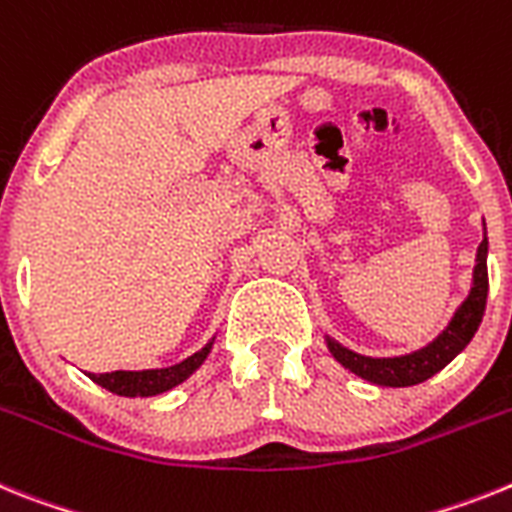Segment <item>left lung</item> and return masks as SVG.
<instances>
[{
    "label": "left lung",
    "instance_id": "8db88e82",
    "mask_svg": "<svg viewBox=\"0 0 512 512\" xmlns=\"http://www.w3.org/2000/svg\"><path fill=\"white\" fill-rule=\"evenodd\" d=\"M487 288H490V281H487V226H484L482 244L477 247V260H474V270H471L469 293L459 304V309L453 311L446 327L428 345H422L412 353L376 358V355L355 353L330 335H324V342H327L332 358L342 368H348L350 373H355L358 379L368 381V384L391 386V389L422 384L438 371H443L469 345L484 317Z\"/></svg>",
    "mask_w": 512,
    "mask_h": 512
}]
</instances>
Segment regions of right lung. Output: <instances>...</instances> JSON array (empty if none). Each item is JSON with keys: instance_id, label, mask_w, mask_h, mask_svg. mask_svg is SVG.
<instances>
[{"instance_id": "right-lung-1", "label": "right lung", "mask_w": 512, "mask_h": 512, "mask_svg": "<svg viewBox=\"0 0 512 512\" xmlns=\"http://www.w3.org/2000/svg\"><path fill=\"white\" fill-rule=\"evenodd\" d=\"M213 340L203 345L198 353H193L185 361L175 363V366L167 368H146V371H113V373H87L97 386L113 391L118 397H157L164 391L175 389L177 384L188 381L198 368L203 366V361L208 358L213 348Z\"/></svg>"}]
</instances>
